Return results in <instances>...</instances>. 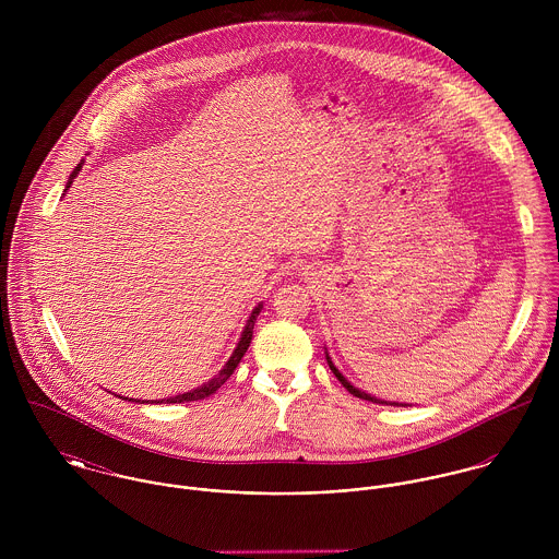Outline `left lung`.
<instances>
[{"mask_svg": "<svg viewBox=\"0 0 559 559\" xmlns=\"http://www.w3.org/2000/svg\"><path fill=\"white\" fill-rule=\"evenodd\" d=\"M324 357H326V364H329V368H331V372L337 377V381L353 394V396H357V399L361 400H370V402H377V404H392V406H408V404H404V402H390V400H381L377 399V396H370V394H366V392H361L359 388H355L337 368H335V364L331 361V357H329V353H326V348H324Z\"/></svg>", "mask_w": 559, "mask_h": 559, "instance_id": "8db88e82", "label": "left lung"}]
</instances>
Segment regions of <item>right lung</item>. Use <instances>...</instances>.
Masks as SVG:
<instances>
[{
  "mask_svg": "<svg viewBox=\"0 0 559 559\" xmlns=\"http://www.w3.org/2000/svg\"><path fill=\"white\" fill-rule=\"evenodd\" d=\"M83 163L85 160L81 159L78 163V167L71 171V176H69V182H67V187H64V193L71 189V185H73V180L78 178V174L81 171V167H83ZM62 193V195H64ZM260 310H262V304H258L253 310H251V314H249V319L245 322V326H242V331H240L239 344H237V348L233 350V355H230V359L226 361V366L213 377V379H209L206 383H202L200 388H195V390H189V392H185V394H178V396H169V399L159 400V402H165V404H171V402H191V400H202L209 399L211 394H215L228 379H230V374L235 372V368L239 366L240 359H242V355L247 353V348H249V342H251V337H253V322L258 319V314H260ZM118 399H122V396H118ZM129 400V399H122ZM135 402H140V400L135 399ZM142 402H146V400H142ZM153 402H157V400H153Z\"/></svg>",
  "mask_w": 559,
  "mask_h": 559,
  "instance_id": "1",
  "label": "right lung"
}]
</instances>
